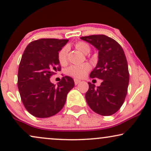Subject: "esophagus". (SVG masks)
I'll list each match as a JSON object with an SVG mask.
<instances>
[{"instance_id": "1", "label": "esophagus", "mask_w": 151, "mask_h": 151, "mask_svg": "<svg viewBox=\"0 0 151 151\" xmlns=\"http://www.w3.org/2000/svg\"><path fill=\"white\" fill-rule=\"evenodd\" d=\"M74 84H75L76 85H77V84H78L79 82H81V80H79V79H74Z\"/></svg>"}]
</instances>
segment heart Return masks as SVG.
<instances>
[{"label":"heart","instance_id":"1","mask_svg":"<svg viewBox=\"0 0 151 151\" xmlns=\"http://www.w3.org/2000/svg\"><path fill=\"white\" fill-rule=\"evenodd\" d=\"M76 49L84 54H87L90 51V47L89 44L84 41H78L74 44ZM67 54L68 49L67 46L63 47L59 54H58V59L61 64H65L67 61ZM91 66L87 63L79 64V65H72L69 67L66 70V73L68 75L71 77H75V78L82 79L86 77L88 72L90 71Z\"/></svg>","mask_w":151,"mask_h":151}]
</instances>
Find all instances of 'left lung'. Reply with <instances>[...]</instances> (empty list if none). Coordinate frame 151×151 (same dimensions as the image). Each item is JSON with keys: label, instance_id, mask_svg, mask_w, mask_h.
I'll return each instance as SVG.
<instances>
[{"label": "left lung", "instance_id": "1", "mask_svg": "<svg viewBox=\"0 0 151 151\" xmlns=\"http://www.w3.org/2000/svg\"><path fill=\"white\" fill-rule=\"evenodd\" d=\"M98 50V61L89 74L102 79L99 87L88 82L85 99L91 109L103 116L115 114L125 101L129 84L128 66L121 46L105 35L82 36Z\"/></svg>", "mask_w": 151, "mask_h": 151}]
</instances>
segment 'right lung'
Instances as JSON below:
<instances>
[{
  "mask_svg": "<svg viewBox=\"0 0 151 151\" xmlns=\"http://www.w3.org/2000/svg\"><path fill=\"white\" fill-rule=\"evenodd\" d=\"M67 39H41L26 46L18 72V88L21 101L30 114L39 118L49 117L64 107L67 94L74 86L65 76L56 87L50 77L60 71L59 51Z\"/></svg>",
  "mask_w": 151,
  "mask_h": 151,
  "instance_id": "obj_1",
  "label": "right lung"
}]
</instances>
